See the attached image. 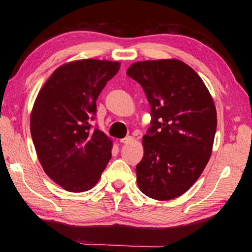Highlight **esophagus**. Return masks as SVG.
Returning <instances> with one entry per match:
<instances>
[{"label": "esophagus", "instance_id": "34e87169", "mask_svg": "<svg viewBox=\"0 0 252 252\" xmlns=\"http://www.w3.org/2000/svg\"><path fill=\"white\" fill-rule=\"evenodd\" d=\"M132 141H133V138L132 136H126V138L125 139H121L120 142L123 143V144H127V143H131Z\"/></svg>", "mask_w": 252, "mask_h": 252}]
</instances>
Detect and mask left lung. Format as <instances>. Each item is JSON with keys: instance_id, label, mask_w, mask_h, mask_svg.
Returning <instances> with one entry per match:
<instances>
[{"instance_id": "1", "label": "left lung", "mask_w": 252, "mask_h": 252, "mask_svg": "<svg viewBox=\"0 0 252 252\" xmlns=\"http://www.w3.org/2000/svg\"><path fill=\"white\" fill-rule=\"evenodd\" d=\"M126 74L141 85L151 106V126L136 165L139 189L160 201L180 197L211 157L215 102L197 72L180 60L135 62Z\"/></svg>"}]
</instances>
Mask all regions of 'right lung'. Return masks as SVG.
<instances>
[{
    "label": "right lung",
    "instance_id": "add662e5",
    "mask_svg": "<svg viewBox=\"0 0 252 252\" xmlns=\"http://www.w3.org/2000/svg\"><path fill=\"white\" fill-rule=\"evenodd\" d=\"M120 62L83 59L59 66L37 94L30 130L44 172L63 189H92L111 159L112 140L90 121Z\"/></svg>",
    "mask_w": 252,
    "mask_h": 252
}]
</instances>
